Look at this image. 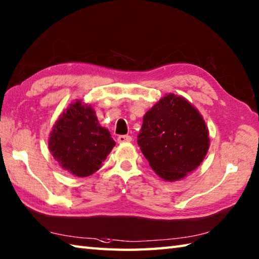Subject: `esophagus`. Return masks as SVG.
<instances>
[{"instance_id": "34e87169", "label": "esophagus", "mask_w": 259, "mask_h": 259, "mask_svg": "<svg viewBox=\"0 0 259 259\" xmlns=\"http://www.w3.org/2000/svg\"><path fill=\"white\" fill-rule=\"evenodd\" d=\"M132 141V138L130 135H119L118 138H117V142L118 143H127V142H131Z\"/></svg>"}]
</instances>
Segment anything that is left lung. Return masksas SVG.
Listing matches in <instances>:
<instances>
[{
    "label": "left lung",
    "mask_w": 259,
    "mask_h": 259,
    "mask_svg": "<svg viewBox=\"0 0 259 259\" xmlns=\"http://www.w3.org/2000/svg\"><path fill=\"white\" fill-rule=\"evenodd\" d=\"M138 144L155 174L167 182H176L205 158L208 130L188 100L169 94L146 111Z\"/></svg>",
    "instance_id": "8db88e82"
}]
</instances>
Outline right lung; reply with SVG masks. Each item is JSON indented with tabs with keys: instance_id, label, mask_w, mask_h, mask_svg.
I'll use <instances>...</instances> for the list:
<instances>
[{
	"instance_id": "obj_1",
	"label": "right lung",
	"mask_w": 259,
	"mask_h": 259,
	"mask_svg": "<svg viewBox=\"0 0 259 259\" xmlns=\"http://www.w3.org/2000/svg\"><path fill=\"white\" fill-rule=\"evenodd\" d=\"M115 144L109 131L100 126L96 111L81 100L67 107L48 140L54 159L77 177L95 174Z\"/></svg>"
}]
</instances>
